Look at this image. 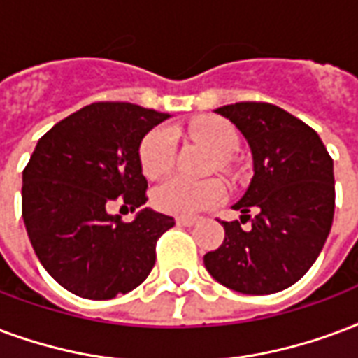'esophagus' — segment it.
I'll list each match as a JSON object with an SVG mask.
<instances>
[{
  "mask_svg": "<svg viewBox=\"0 0 358 358\" xmlns=\"http://www.w3.org/2000/svg\"><path fill=\"white\" fill-rule=\"evenodd\" d=\"M176 224H178V226H184V227H192L197 224V218H186V216H178V218H176Z\"/></svg>",
  "mask_w": 358,
  "mask_h": 358,
  "instance_id": "34e87169",
  "label": "esophagus"
}]
</instances>
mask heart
<instances>
[{"label":"heart","instance_id":"b5f03b06","mask_svg":"<svg viewBox=\"0 0 358 358\" xmlns=\"http://www.w3.org/2000/svg\"><path fill=\"white\" fill-rule=\"evenodd\" d=\"M189 132L201 144L220 159L229 157L239 150V134L231 123L220 117H203L193 121ZM176 153V136L169 127H157L145 134L140 145V165L148 178H159L172 169ZM226 197V187L216 180L192 182L172 176L159 184L153 192V205L159 210L176 216H193L218 205Z\"/></svg>","mask_w":358,"mask_h":358}]
</instances>
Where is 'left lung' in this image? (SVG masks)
Masks as SVG:
<instances>
[{"mask_svg":"<svg viewBox=\"0 0 358 358\" xmlns=\"http://www.w3.org/2000/svg\"><path fill=\"white\" fill-rule=\"evenodd\" d=\"M214 112L246 138L254 176L233 205L241 220L222 222L224 243L205 254L206 271L235 292H280L307 273L330 233L334 163L319 134L279 106L237 102Z\"/></svg>","mask_w":358,"mask_h":358,"instance_id":"left-lung-1","label":"left lung"}]
</instances>
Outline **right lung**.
Here are the masks:
<instances>
[{
	"instance_id": "add662e5",
	"label": "right lung",
	"mask_w": 358,
	"mask_h": 358,
	"mask_svg": "<svg viewBox=\"0 0 358 358\" xmlns=\"http://www.w3.org/2000/svg\"><path fill=\"white\" fill-rule=\"evenodd\" d=\"M169 113L129 102H94L39 138L22 172V218L41 266L60 287L110 300L142 285L157 239L174 218L142 208L132 222L108 213L117 197L136 210L148 180L140 144Z\"/></svg>"
}]
</instances>
